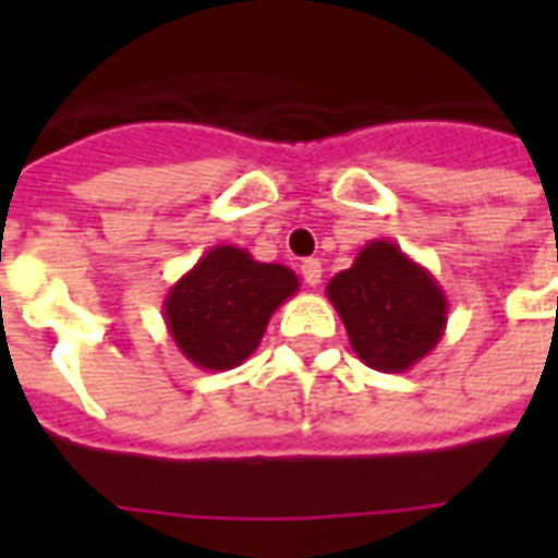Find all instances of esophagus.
<instances>
[{
  "mask_svg": "<svg viewBox=\"0 0 558 558\" xmlns=\"http://www.w3.org/2000/svg\"><path fill=\"white\" fill-rule=\"evenodd\" d=\"M322 260H315V257H310V260L301 263V278L306 280V287H318L322 283Z\"/></svg>",
  "mask_w": 558,
  "mask_h": 558,
  "instance_id": "34e87169",
  "label": "esophagus"
}]
</instances>
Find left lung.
<instances>
[{
	"label": "left lung",
	"mask_w": 558,
	"mask_h": 558,
	"mask_svg": "<svg viewBox=\"0 0 558 558\" xmlns=\"http://www.w3.org/2000/svg\"><path fill=\"white\" fill-rule=\"evenodd\" d=\"M327 298L353 353L381 373L411 371L437 348L449 322V298L437 278L390 240H371L327 283Z\"/></svg>",
	"instance_id": "left-lung-1"
}]
</instances>
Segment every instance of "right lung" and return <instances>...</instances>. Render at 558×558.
Returning <instances> with one entry per match:
<instances>
[{"mask_svg":"<svg viewBox=\"0 0 558 558\" xmlns=\"http://www.w3.org/2000/svg\"><path fill=\"white\" fill-rule=\"evenodd\" d=\"M298 287L289 266L254 260L236 245H214L170 287L161 315L191 365L231 371L260 348L269 318Z\"/></svg>","mask_w":558,"mask_h":558,"instance_id":"right-lung-1","label":"right lung"}]
</instances>
